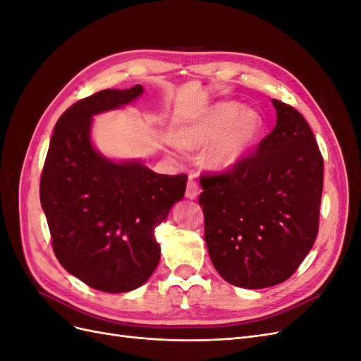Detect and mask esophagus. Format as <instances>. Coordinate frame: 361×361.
Instances as JSON below:
<instances>
[{
	"label": "esophagus",
	"instance_id": "esophagus-1",
	"mask_svg": "<svg viewBox=\"0 0 361 361\" xmlns=\"http://www.w3.org/2000/svg\"><path fill=\"white\" fill-rule=\"evenodd\" d=\"M185 195H187V199H191V200L197 199L199 187H197V183H195L192 179H190L188 183H187V191H185Z\"/></svg>",
	"mask_w": 361,
	"mask_h": 361
}]
</instances>
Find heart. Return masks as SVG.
<instances>
[{
	"label": "heart",
	"mask_w": 361,
	"mask_h": 361,
	"mask_svg": "<svg viewBox=\"0 0 361 361\" xmlns=\"http://www.w3.org/2000/svg\"><path fill=\"white\" fill-rule=\"evenodd\" d=\"M264 118L255 110H243L238 102H220L206 110L179 135L185 147H203L207 166L214 170H224L235 166L247 152L256 145Z\"/></svg>",
	"instance_id": "b5f03b06"
}]
</instances>
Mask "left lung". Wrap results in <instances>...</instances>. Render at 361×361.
<instances>
[{
    "label": "left lung",
    "instance_id": "left-lung-1",
    "mask_svg": "<svg viewBox=\"0 0 361 361\" xmlns=\"http://www.w3.org/2000/svg\"><path fill=\"white\" fill-rule=\"evenodd\" d=\"M276 128L223 174L200 179L204 241L227 283L264 289L288 280L319 228L324 159L305 118L272 99Z\"/></svg>",
    "mask_w": 361,
    "mask_h": 361
}]
</instances>
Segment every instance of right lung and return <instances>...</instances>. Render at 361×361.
Here are the masks:
<instances>
[{"label":"right lung","mask_w":361,"mask_h":361,"mask_svg":"<svg viewBox=\"0 0 361 361\" xmlns=\"http://www.w3.org/2000/svg\"><path fill=\"white\" fill-rule=\"evenodd\" d=\"M143 92L140 84L106 89L68 108L42 171L40 203L54 253L72 276L102 292L134 290L154 274L161 259L155 227L187 188V174H159L138 159L113 161L93 146V116Z\"/></svg>","instance_id":"right-lung-1"}]
</instances>
